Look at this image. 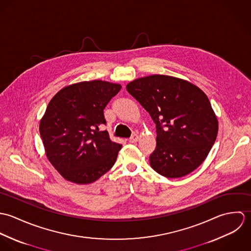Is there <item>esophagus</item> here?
<instances>
[{
  "instance_id": "34e87169",
  "label": "esophagus",
  "mask_w": 251,
  "mask_h": 251,
  "mask_svg": "<svg viewBox=\"0 0 251 251\" xmlns=\"http://www.w3.org/2000/svg\"><path fill=\"white\" fill-rule=\"evenodd\" d=\"M139 139V136L137 134H133L129 139H128V142L129 143H136Z\"/></svg>"
}]
</instances>
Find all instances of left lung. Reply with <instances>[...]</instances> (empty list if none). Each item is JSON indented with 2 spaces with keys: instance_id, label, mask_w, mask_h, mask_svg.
Masks as SVG:
<instances>
[{
  "instance_id": "1",
  "label": "left lung",
  "mask_w": 251,
  "mask_h": 251,
  "mask_svg": "<svg viewBox=\"0 0 251 251\" xmlns=\"http://www.w3.org/2000/svg\"><path fill=\"white\" fill-rule=\"evenodd\" d=\"M127 92L150 114L156 127L151 168L163 177H183L208 156L218 122L206 94L194 84L168 75L135 79Z\"/></svg>"
}]
</instances>
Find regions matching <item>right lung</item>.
Listing matches in <instances>:
<instances>
[{
	"label": "right lung",
	"instance_id": "1",
	"mask_svg": "<svg viewBox=\"0 0 251 251\" xmlns=\"http://www.w3.org/2000/svg\"><path fill=\"white\" fill-rule=\"evenodd\" d=\"M121 88L107 81H83L63 88L50 100L39 133L48 160L64 179L92 183L114 165L122 145L99 126L106 124L103 110Z\"/></svg>",
	"mask_w": 251,
	"mask_h": 251
}]
</instances>
